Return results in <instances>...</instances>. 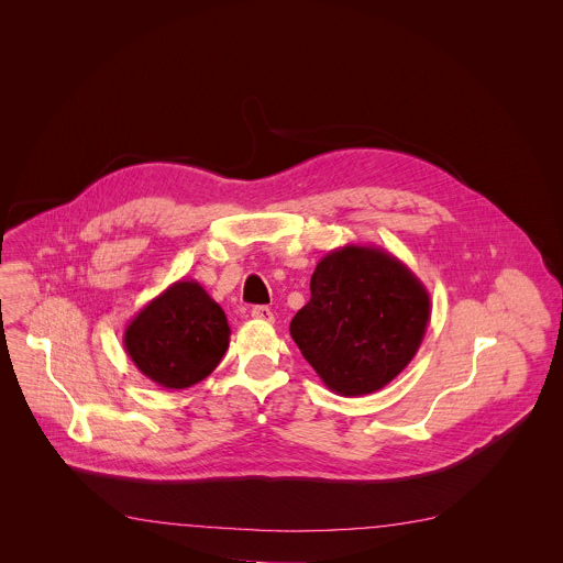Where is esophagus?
<instances>
[{
  "label": "esophagus",
  "mask_w": 563,
  "mask_h": 563,
  "mask_svg": "<svg viewBox=\"0 0 563 563\" xmlns=\"http://www.w3.org/2000/svg\"><path fill=\"white\" fill-rule=\"evenodd\" d=\"M251 317L255 319V321H264V322H273V312L266 308V306H255L253 310H251Z\"/></svg>",
  "instance_id": "esophagus-1"
}]
</instances>
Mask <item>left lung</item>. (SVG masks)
Segmentation results:
<instances>
[{"label": "left lung", "mask_w": 563, "mask_h": 563, "mask_svg": "<svg viewBox=\"0 0 563 563\" xmlns=\"http://www.w3.org/2000/svg\"><path fill=\"white\" fill-rule=\"evenodd\" d=\"M310 290L290 335L331 393L373 395L420 349L429 292L393 253L373 244L333 249L317 264Z\"/></svg>", "instance_id": "obj_1"}]
</instances>
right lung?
Listing matches in <instances>:
<instances>
[{
    "mask_svg": "<svg viewBox=\"0 0 563 563\" xmlns=\"http://www.w3.org/2000/svg\"><path fill=\"white\" fill-rule=\"evenodd\" d=\"M223 308L195 279H179L162 290L123 333L134 366L166 390L203 382L230 346Z\"/></svg>",
    "mask_w": 563,
    "mask_h": 563,
    "instance_id": "1",
    "label": "right lung"
}]
</instances>
